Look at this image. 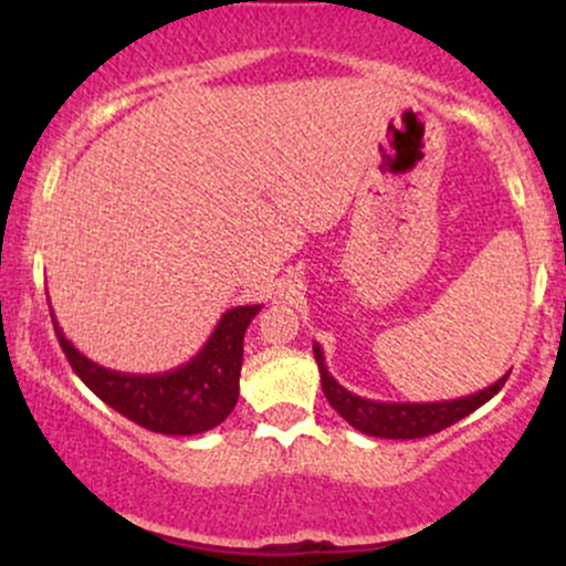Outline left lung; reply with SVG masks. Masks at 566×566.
I'll list each match as a JSON object with an SVG mask.
<instances>
[{
	"label": "left lung",
	"instance_id": "1",
	"mask_svg": "<svg viewBox=\"0 0 566 566\" xmlns=\"http://www.w3.org/2000/svg\"><path fill=\"white\" fill-rule=\"evenodd\" d=\"M314 356L316 365H319L324 396H327V401L333 405L335 412L340 415L348 426H354L356 431L378 439H423L431 437V433L444 431V428L463 420L465 415H471L473 409L486 405V401L503 388V382L509 380L511 375H503V378L492 382L484 391L460 396V399L452 401H420V405H415V401H375L365 399V396L350 394L348 388H343L340 382L327 373L319 343H314Z\"/></svg>",
	"mask_w": 566,
	"mask_h": 566
}]
</instances>
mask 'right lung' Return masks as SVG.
Returning <instances> with one entry per match:
<instances>
[{
  "label": "right lung",
  "instance_id": "obj_1",
  "mask_svg": "<svg viewBox=\"0 0 566 566\" xmlns=\"http://www.w3.org/2000/svg\"><path fill=\"white\" fill-rule=\"evenodd\" d=\"M263 305H237L220 316L210 340L186 365L170 373H119L87 359L55 324L69 365L97 399L127 420L167 437H193L223 423L239 399L242 343L250 322Z\"/></svg>",
  "mask_w": 566,
  "mask_h": 566
}]
</instances>
